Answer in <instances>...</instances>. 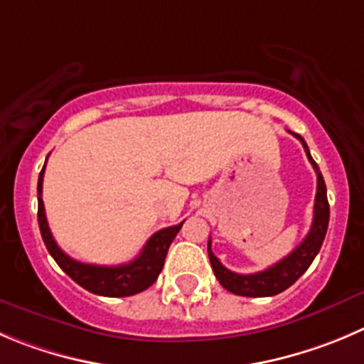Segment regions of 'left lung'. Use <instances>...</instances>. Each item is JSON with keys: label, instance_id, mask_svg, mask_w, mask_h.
Returning <instances> with one entry per match:
<instances>
[{"label": "left lung", "instance_id": "8db88e82", "mask_svg": "<svg viewBox=\"0 0 364 364\" xmlns=\"http://www.w3.org/2000/svg\"><path fill=\"white\" fill-rule=\"evenodd\" d=\"M293 136L302 143L307 159H309L314 171H316V198H314L313 225H311V230L306 236V240H304L291 254L286 255V257H284L282 261L277 262V264L262 269V272L248 273V275L230 272L228 268H225L220 262V259L213 254L209 240L207 252H209L210 266H213L214 269V275L220 280L221 286H223L227 291L234 293V295L255 296V299H257V296H273L277 295V293H282L284 289H288L289 286L295 284L296 280L306 273V269L309 268L311 262L314 261L316 254L320 252L321 243H323L325 240V234H327L328 202L325 180L323 176H321L320 169H318V164L313 161V157H311L309 148H307L304 137H300L299 134H293Z\"/></svg>", "mask_w": 364, "mask_h": 364}]
</instances>
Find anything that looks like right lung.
Returning a JSON list of instances; mask_svg holds the SVG:
<instances>
[{
    "label": "right lung",
    "instance_id": "add662e5",
    "mask_svg": "<svg viewBox=\"0 0 364 364\" xmlns=\"http://www.w3.org/2000/svg\"><path fill=\"white\" fill-rule=\"evenodd\" d=\"M43 166L39 173V182H37V202H39V209H37V218H39V228L41 236H43L44 245H46L48 252L51 257L55 259L58 266L75 280L78 286H82L87 291L95 293V295L102 296H132L136 293L144 291L157 280L159 273L162 272L164 266L166 254H168L169 245L173 243L175 236L182 228L184 221L173 227L162 228V230L155 232L154 236L146 241L141 254L137 255L134 261L127 262V264L119 266H96V264H85V262L75 261L69 257L68 254L60 250L57 241L51 236V230L48 227L46 213H44L43 203V176H44Z\"/></svg>",
    "mask_w": 364,
    "mask_h": 364
}]
</instances>
